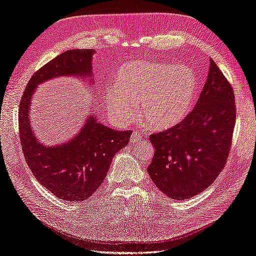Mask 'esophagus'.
Wrapping results in <instances>:
<instances>
[{"mask_svg":"<svg viewBox=\"0 0 256 256\" xmlns=\"http://www.w3.org/2000/svg\"><path fill=\"white\" fill-rule=\"evenodd\" d=\"M142 140H144V138H142V136L138 132H133L132 135H130V142H132V144H136V142H140Z\"/></svg>","mask_w":256,"mask_h":256,"instance_id":"esophagus-1","label":"esophagus"}]
</instances>
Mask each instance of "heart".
<instances>
[{
  "label": "heart",
  "mask_w": 256,
  "mask_h": 256,
  "mask_svg": "<svg viewBox=\"0 0 256 256\" xmlns=\"http://www.w3.org/2000/svg\"><path fill=\"white\" fill-rule=\"evenodd\" d=\"M198 78L186 64L128 62L118 74V82L104 92L108 110L116 121L132 122L140 114L154 130H166L180 123L191 110Z\"/></svg>",
  "instance_id": "obj_1"
}]
</instances>
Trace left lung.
Here are the masks:
<instances>
[{
	"label": "left lung",
	"mask_w": 256,
	"mask_h": 256,
	"mask_svg": "<svg viewBox=\"0 0 256 256\" xmlns=\"http://www.w3.org/2000/svg\"><path fill=\"white\" fill-rule=\"evenodd\" d=\"M236 110L232 86L210 58L193 110L174 126L150 135L155 154L147 171L160 191L182 200L216 180L228 159Z\"/></svg>",
	"instance_id": "obj_1"
}]
</instances>
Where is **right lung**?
Returning <instances> with one entry per match:
<instances>
[{
	"label": "right lung",
	"instance_id": "add662e5",
	"mask_svg": "<svg viewBox=\"0 0 256 256\" xmlns=\"http://www.w3.org/2000/svg\"><path fill=\"white\" fill-rule=\"evenodd\" d=\"M92 49L70 50L34 72L24 90L18 111L22 150L41 186L70 202H82L104 182L116 154L128 144L132 130H116L88 116L74 138L48 147L37 140L29 122V106L41 82L58 76L92 77Z\"/></svg>",
	"mask_w": 256,
	"mask_h": 256
}]
</instances>
